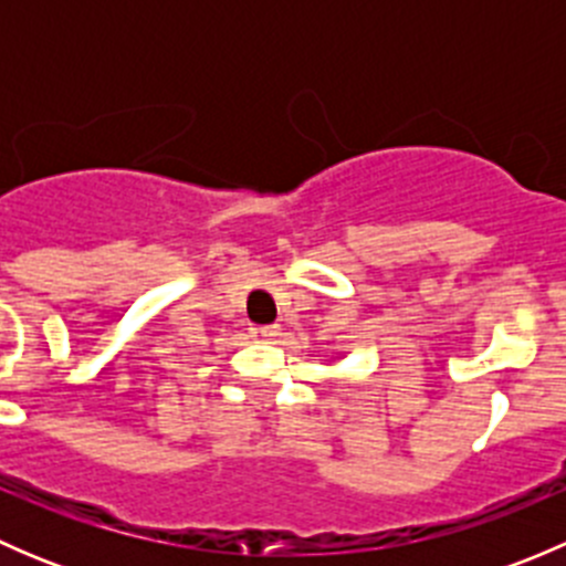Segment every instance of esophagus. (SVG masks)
<instances>
[{
    "mask_svg": "<svg viewBox=\"0 0 566 566\" xmlns=\"http://www.w3.org/2000/svg\"><path fill=\"white\" fill-rule=\"evenodd\" d=\"M249 334L254 342H271L276 336V328L273 325H251Z\"/></svg>",
    "mask_w": 566,
    "mask_h": 566,
    "instance_id": "obj_1",
    "label": "esophagus"
}]
</instances>
